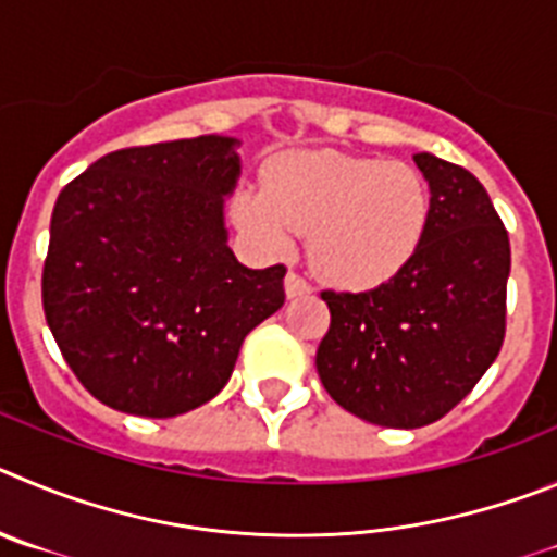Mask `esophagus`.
Listing matches in <instances>:
<instances>
[{
    "mask_svg": "<svg viewBox=\"0 0 557 557\" xmlns=\"http://www.w3.org/2000/svg\"><path fill=\"white\" fill-rule=\"evenodd\" d=\"M285 294H288L290 299L302 297V294H310V283L302 277V274L288 272L285 274Z\"/></svg>",
    "mask_w": 557,
    "mask_h": 557,
    "instance_id": "34e87169",
    "label": "esophagus"
}]
</instances>
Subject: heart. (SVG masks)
Returning <instances> with one entry per match:
<instances>
[{
    "mask_svg": "<svg viewBox=\"0 0 557 557\" xmlns=\"http://www.w3.org/2000/svg\"><path fill=\"white\" fill-rule=\"evenodd\" d=\"M230 213L267 252H285L294 233H310L319 277L366 290L397 277L419 252L430 188L399 160L299 152L274 163L263 191L235 194Z\"/></svg>",
    "mask_w": 557,
    "mask_h": 557,
    "instance_id": "1",
    "label": "heart"
}]
</instances>
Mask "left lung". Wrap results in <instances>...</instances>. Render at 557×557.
Here are the masks:
<instances>
[{
  "mask_svg": "<svg viewBox=\"0 0 557 557\" xmlns=\"http://www.w3.org/2000/svg\"><path fill=\"white\" fill-rule=\"evenodd\" d=\"M430 224L408 267L372 290H322L315 369L330 397L380 428H424L478 385L505 341L508 230L463 166L413 154Z\"/></svg>",
  "mask_w": 557,
  "mask_h": 557,
  "instance_id": "1",
  "label": "left lung"
}]
</instances>
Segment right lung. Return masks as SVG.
<instances>
[{"label": "right lung", "instance_id": "obj_1", "mask_svg": "<svg viewBox=\"0 0 557 557\" xmlns=\"http://www.w3.org/2000/svg\"><path fill=\"white\" fill-rule=\"evenodd\" d=\"M235 138L199 135L99 158L60 191L41 297L88 394L169 419L227 385L244 338L283 308L285 267L247 269L227 247Z\"/></svg>", "mask_w": 557, "mask_h": 557}]
</instances>
